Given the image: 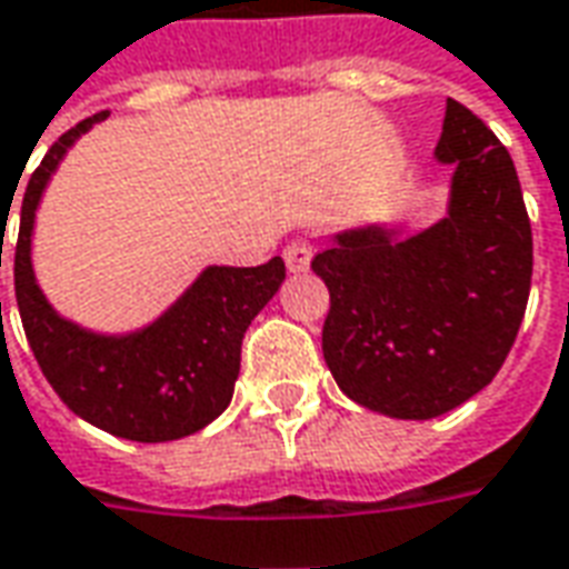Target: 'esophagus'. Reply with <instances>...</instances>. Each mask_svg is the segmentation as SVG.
<instances>
[{
    "mask_svg": "<svg viewBox=\"0 0 569 569\" xmlns=\"http://www.w3.org/2000/svg\"><path fill=\"white\" fill-rule=\"evenodd\" d=\"M286 258V268L292 273H301L311 268V258H313V246L308 240H292V243L283 249Z\"/></svg>",
    "mask_w": 569,
    "mask_h": 569,
    "instance_id": "obj_1",
    "label": "esophagus"
}]
</instances>
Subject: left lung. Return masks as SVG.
<instances>
[{"mask_svg":"<svg viewBox=\"0 0 569 569\" xmlns=\"http://www.w3.org/2000/svg\"><path fill=\"white\" fill-rule=\"evenodd\" d=\"M437 162L450 166L447 216L339 230L311 268L329 289L323 357L353 403L435 419L483 391L515 345L530 298L533 230L499 138L447 98Z\"/></svg>","mask_w":569,"mask_h":569,"instance_id":"left-lung-1","label":"left lung"}]
</instances>
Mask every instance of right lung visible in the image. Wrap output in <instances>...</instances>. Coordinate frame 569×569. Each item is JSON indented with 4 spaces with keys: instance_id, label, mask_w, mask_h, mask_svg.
I'll use <instances>...</instances> for the list:
<instances>
[{
    "instance_id": "right-lung-1",
    "label": "right lung",
    "mask_w": 569,
    "mask_h": 569,
    "mask_svg": "<svg viewBox=\"0 0 569 569\" xmlns=\"http://www.w3.org/2000/svg\"><path fill=\"white\" fill-rule=\"evenodd\" d=\"M101 119L107 113L61 134L27 181L14 296L36 363L63 403L107 435L162 443L197 435L228 409L246 329L277 296L286 264L280 256L258 268L209 264L157 320L132 332H94L54 311L36 283V209L67 150Z\"/></svg>"
}]
</instances>
